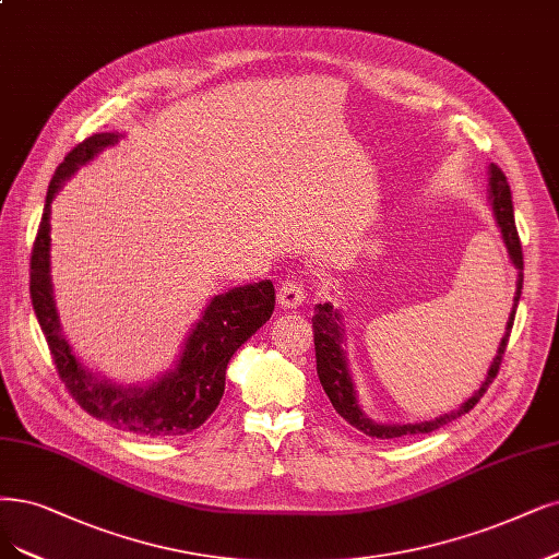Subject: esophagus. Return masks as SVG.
Masks as SVG:
<instances>
[{"instance_id": "34e87169", "label": "esophagus", "mask_w": 559, "mask_h": 559, "mask_svg": "<svg viewBox=\"0 0 559 559\" xmlns=\"http://www.w3.org/2000/svg\"><path fill=\"white\" fill-rule=\"evenodd\" d=\"M301 301H304V287H301V283L297 278L285 281L278 287V306L281 308H287V311H290V308L301 306Z\"/></svg>"}]
</instances>
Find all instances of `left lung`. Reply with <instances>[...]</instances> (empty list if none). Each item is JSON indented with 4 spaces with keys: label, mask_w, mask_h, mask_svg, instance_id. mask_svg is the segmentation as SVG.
<instances>
[{
    "label": "left lung",
    "mask_w": 559,
    "mask_h": 559,
    "mask_svg": "<svg viewBox=\"0 0 559 559\" xmlns=\"http://www.w3.org/2000/svg\"><path fill=\"white\" fill-rule=\"evenodd\" d=\"M488 200H490V206H492L495 223H498V227H500V235H502L504 248L509 253V260L515 269H519V278H515L513 306H511V313H509V320H507L504 336L498 345V355L492 357V361L488 366V373H486L484 382L479 384V389L474 391V394L465 403H461L456 409L444 412V415H440L436 419L415 421V424H380V421L370 419L359 405L353 373H349L347 353H345L343 316H341L338 308H334L329 301L316 306L313 341H316V359H318L320 384H322L324 394L329 396V401H332V405H334L338 415L349 426H355L357 430L366 432V436L378 438V440H394V438H403V436H417V432L438 430L444 424H451L453 419L467 415V412L481 401V396L486 394V389L495 380V376H498L500 364H502V355H504L507 343H509L511 326H513L515 308H519V299H521V290H523V248H521L519 230H515V221H513V202H511L509 181H507L504 173L495 163L488 165Z\"/></svg>",
    "instance_id": "8db88e82"
}]
</instances>
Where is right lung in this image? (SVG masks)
<instances>
[{
	"label": "right lung",
	"instance_id": "add662e5",
	"mask_svg": "<svg viewBox=\"0 0 559 559\" xmlns=\"http://www.w3.org/2000/svg\"><path fill=\"white\" fill-rule=\"evenodd\" d=\"M121 133H96L73 147L48 186L44 218L32 251L29 293L36 320L52 353L57 373L69 394L92 417L144 438H175L200 428L218 407L225 370L237 349L272 318L276 293L272 281H260L212 297L200 320L183 338L179 359L147 384H119L103 378L75 357L57 313L50 276L52 200L82 165L103 150L115 147Z\"/></svg>",
	"mask_w": 559,
	"mask_h": 559
}]
</instances>
